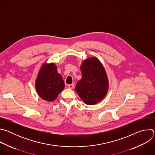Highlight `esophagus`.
I'll return each mask as SVG.
<instances>
[{
    "instance_id": "1",
    "label": "esophagus",
    "mask_w": 155,
    "mask_h": 155,
    "mask_svg": "<svg viewBox=\"0 0 155 155\" xmlns=\"http://www.w3.org/2000/svg\"><path fill=\"white\" fill-rule=\"evenodd\" d=\"M75 86V85L74 84H69L68 85V87H69V88H71V89H72V88H74Z\"/></svg>"
}]
</instances>
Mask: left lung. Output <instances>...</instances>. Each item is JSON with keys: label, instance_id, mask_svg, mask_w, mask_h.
Returning <instances> with one entry per match:
<instances>
[{"label": "left lung", "instance_id": "left-lung-1", "mask_svg": "<svg viewBox=\"0 0 155 155\" xmlns=\"http://www.w3.org/2000/svg\"><path fill=\"white\" fill-rule=\"evenodd\" d=\"M80 69L82 78L77 83L75 91L85 104H96L107 93L108 82L105 69L96 58L84 61Z\"/></svg>", "mask_w": 155, "mask_h": 155}]
</instances>
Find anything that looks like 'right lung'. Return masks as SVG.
I'll list each match as a JSON object with an SVG mask.
<instances>
[{
    "instance_id": "add662e5",
    "label": "right lung",
    "mask_w": 155,
    "mask_h": 155,
    "mask_svg": "<svg viewBox=\"0 0 155 155\" xmlns=\"http://www.w3.org/2000/svg\"><path fill=\"white\" fill-rule=\"evenodd\" d=\"M65 85L62 77L58 73L54 64H44L35 82L38 95L44 100L51 102L56 99Z\"/></svg>"
}]
</instances>
